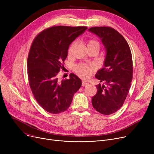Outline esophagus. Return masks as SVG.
Wrapping results in <instances>:
<instances>
[{
    "mask_svg": "<svg viewBox=\"0 0 154 154\" xmlns=\"http://www.w3.org/2000/svg\"><path fill=\"white\" fill-rule=\"evenodd\" d=\"M88 84L87 83V82H85V81H82V85L83 86V87H85V86H87V85H88Z\"/></svg>",
    "mask_w": 154,
    "mask_h": 154,
    "instance_id": "esophagus-1",
    "label": "esophagus"
}]
</instances>
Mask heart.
Wrapping results in <instances>:
<instances>
[{"mask_svg":"<svg viewBox=\"0 0 154 154\" xmlns=\"http://www.w3.org/2000/svg\"><path fill=\"white\" fill-rule=\"evenodd\" d=\"M76 42H74L71 44V45L69 47L68 52L69 54H70L73 48L75 45ZM87 46H95L100 48V44L99 42L95 40H88L87 43ZM95 69V66L94 65H90V66H87L85 64H79L75 67V70L77 74L83 78H88L91 76L92 74V72Z\"/></svg>","mask_w":154,"mask_h":154,"instance_id":"b5f03b06","label":"heart"}]
</instances>
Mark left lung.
Segmentation results:
<instances>
[{"mask_svg":"<svg viewBox=\"0 0 154 154\" xmlns=\"http://www.w3.org/2000/svg\"><path fill=\"white\" fill-rule=\"evenodd\" d=\"M88 31L100 38L106 51L103 67L95 74L106 85H96L97 92L92 103L100 114L110 115L122 107L131 88L133 75L131 51L126 40L114 29L94 27Z\"/></svg>","mask_w":154,"mask_h":154,"instance_id":"1","label":"left lung"}]
</instances>
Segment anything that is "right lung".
<instances>
[{
    "label": "right lung",
    "mask_w": 154,
    "mask_h": 154,
    "mask_svg": "<svg viewBox=\"0 0 154 154\" xmlns=\"http://www.w3.org/2000/svg\"><path fill=\"white\" fill-rule=\"evenodd\" d=\"M87 27L54 26L39 33L32 44L27 59L29 82L35 99L47 112L56 114L70 106L82 81L74 74L58 80L69 47Z\"/></svg>",
    "instance_id": "add662e5"
}]
</instances>
